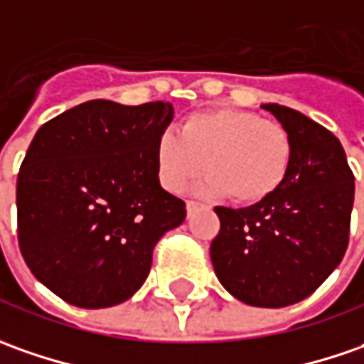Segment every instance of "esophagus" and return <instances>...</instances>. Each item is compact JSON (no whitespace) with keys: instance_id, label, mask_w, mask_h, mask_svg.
<instances>
[{"instance_id":"esophagus-1","label":"esophagus","mask_w":364,"mask_h":364,"mask_svg":"<svg viewBox=\"0 0 364 364\" xmlns=\"http://www.w3.org/2000/svg\"><path fill=\"white\" fill-rule=\"evenodd\" d=\"M199 207H201V205H199L197 201H187V213L191 215V213H193V211H197Z\"/></svg>"}]
</instances>
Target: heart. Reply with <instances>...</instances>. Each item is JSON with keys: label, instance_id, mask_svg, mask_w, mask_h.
Here are the masks:
<instances>
[{"label": "heart", "instance_id": "obj_1", "mask_svg": "<svg viewBox=\"0 0 364 364\" xmlns=\"http://www.w3.org/2000/svg\"><path fill=\"white\" fill-rule=\"evenodd\" d=\"M161 185L181 193L205 167L197 185L205 197L230 195L254 205L282 187L292 163V139L280 122L237 108H211L183 120L179 136L165 132L155 149Z\"/></svg>", "mask_w": 364, "mask_h": 364}]
</instances>
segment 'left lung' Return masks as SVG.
<instances>
[{"instance_id":"8db88e82","label":"left lung","mask_w":364,"mask_h":364,"mask_svg":"<svg viewBox=\"0 0 364 364\" xmlns=\"http://www.w3.org/2000/svg\"><path fill=\"white\" fill-rule=\"evenodd\" d=\"M292 139L282 187L244 209L215 207L209 254L221 286L250 306L282 308L312 294L348 247L355 175L328 129L302 112L264 105Z\"/></svg>"}]
</instances>
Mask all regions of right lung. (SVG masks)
I'll use <instances>...</instances> for the list:
<instances>
[{"mask_svg":"<svg viewBox=\"0 0 364 364\" xmlns=\"http://www.w3.org/2000/svg\"><path fill=\"white\" fill-rule=\"evenodd\" d=\"M169 102L88 100L36 132L18 173V244L32 274L68 304L108 308L146 280L153 250L185 221L159 183Z\"/></svg>","mask_w":364,"mask_h":364,"instance_id":"obj_1","label":"right lung"}]
</instances>
